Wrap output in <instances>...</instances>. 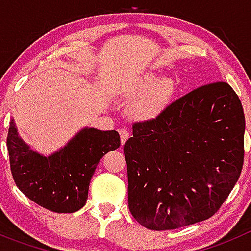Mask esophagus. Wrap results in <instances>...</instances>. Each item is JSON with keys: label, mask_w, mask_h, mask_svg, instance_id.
I'll use <instances>...</instances> for the list:
<instances>
[{"label": "esophagus", "mask_w": 251, "mask_h": 251, "mask_svg": "<svg viewBox=\"0 0 251 251\" xmlns=\"http://www.w3.org/2000/svg\"><path fill=\"white\" fill-rule=\"evenodd\" d=\"M119 136H121V143L124 145L127 142V139L129 138V133L126 129H119Z\"/></svg>", "instance_id": "esophagus-1"}]
</instances>
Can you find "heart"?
<instances>
[{
  "mask_svg": "<svg viewBox=\"0 0 251 251\" xmlns=\"http://www.w3.org/2000/svg\"><path fill=\"white\" fill-rule=\"evenodd\" d=\"M176 86L172 79L148 72L134 76L124 85V94L134 98L128 106V114L137 121L156 118L172 100Z\"/></svg>",
  "mask_w": 251,
  "mask_h": 251,
  "instance_id": "b5f03b06",
  "label": "heart"
}]
</instances>
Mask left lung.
Listing matches in <instances>:
<instances>
[{"label":"left lung","mask_w":251,"mask_h":251,"mask_svg":"<svg viewBox=\"0 0 251 251\" xmlns=\"http://www.w3.org/2000/svg\"><path fill=\"white\" fill-rule=\"evenodd\" d=\"M245 117L225 81L206 84L156 118L133 124L123 151L128 206L150 230H172L211 217L238 182Z\"/></svg>","instance_id":"left-lung-1"}]
</instances>
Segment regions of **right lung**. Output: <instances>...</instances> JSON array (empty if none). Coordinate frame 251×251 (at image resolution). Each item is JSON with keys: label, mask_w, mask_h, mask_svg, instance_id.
<instances>
[{"label": "right lung", "mask_w": 251, "mask_h": 251, "mask_svg": "<svg viewBox=\"0 0 251 251\" xmlns=\"http://www.w3.org/2000/svg\"><path fill=\"white\" fill-rule=\"evenodd\" d=\"M119 146L117 130L85 127L46 157L25 143L13 119L7 136L11 172L20 191L37 205L59 214L75 212L85 205L99 161Z\"/></svg>", "instance_id": "obj_1"}]
</instances>
